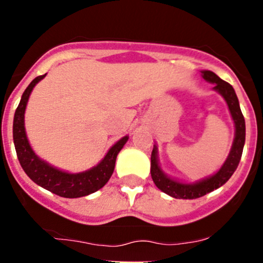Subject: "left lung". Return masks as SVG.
Returning <instances> with one entry per match:
<instances>
[{"instance_id":"1","label":"left lung","mask_w":263,"mask_h":263,"mask_svg":"<svg viewBox=\"0 0 263 263\" xmlns=\"http://www.w3.org/2000/svg\"><path fill=\"white\" fill-rule=\"evenodd\" d=\"M203 78L206 81L213 83L214 90L221 93L222 98L225 99L229 110L231 112L232 120L235 122V128H236L235 140L234 143H232L230 155H229L221 170L216 174H214L213 177L206 178V179L200 180V182L195 184H183L176 182V180L171 179V178L165 176L158 165L156 147L153 148L152 155H151V176H152L153 182H155L157 188L161 189L165 194L177 199H197L208 194V193L213 192L214 189L220 188L222 184H225L230 179L234 172L236 171L241 156H242L243 144H245V119H243V115L241 112L234 87L229 83H226V81L220 79L218 75L210 70L203 71Z\"/></svg>"}]
</instances>
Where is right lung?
<instances>
[{
	"mask_svg": "<svg viewBox=\"0 0 263 263\" xmlns=\"http://www.w3.org/2000/svg\"><path fill=\"white\" fill-rule=\"evenodd\" d=\"M47 74L39 75L27 86L18 105L13 119V142L18 161L26 174L42 188L49 190L63 198H80L101 189L108 182L115 170V162L120 151L125 146L128 137L121 138L111 147L105 158L91 170L83 173L70 174L53 168L48 163L39 159L33 152L27 140L25 131V110L33 87Z\"/></svg>",
	"mask_w": 263,
	"mask_h": 263,
	"instance_id": "add662e5",
	"label": "right lung"
}]
</instances>
